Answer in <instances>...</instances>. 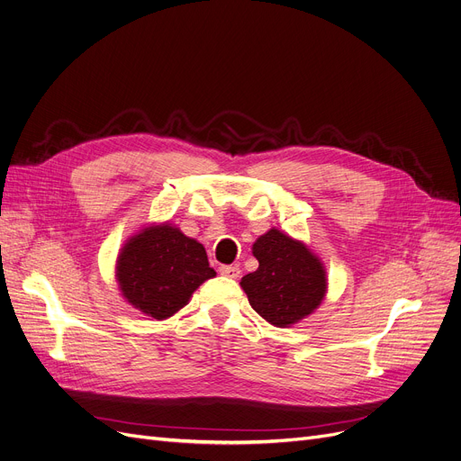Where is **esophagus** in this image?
I'll return each instance as SVG.
<instances>
[{
	"instance_id": "34e87169",
	"label": "esophagus",
	"mask_w": 461,
	"mask_h": 461,
	"mask_svg": "<svg viewBox=\"0 0 461 461\" xmlns=\"http://www.w3.org/2000/svg\"><path fill=\"white\" fill-rule=\"evenodd\" d=\"M218 271H221L222 276H228V278H239V275H240L237 265H222V267Z\"/></svg>"
}]
</instances>
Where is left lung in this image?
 I'll return each instance as SVG.
<instances>
[{"label": "left lung", "mask_w": 461, "mask_h": 461, "mask_svg": "<svg viewBox=\"0 0 461 461\" xmlns=\"http://www.w3.org/2000/svg\"><path fill=\"white\" fill-rule=\"evenodd\" d=\"M254 273L240 278L250 306L275 327H289L316 310L327 294L321 259L301 240L273 228L256 239Z\"/></svg>", "instance_id": "obj_1"}]
</instances>
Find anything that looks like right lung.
Listing matches in <instances>:
<instances>
[{
	"label": "right lung",
	"mask_w": 461,
	"mask_h": 461,
	"mask_svg": "<svg viewBox=\"0 0 461 461\" xmlns=\"http://www.w3.org/2000/svg\"><path fill=\"white\" fill-rule=\"evenodd\" d=\"M212 276L216 273L209 267L203 245L169 222L132 235L115 265L121 295L155 320L172 318Z\"/></svg>",
	"instance_id": "add662e5"
}]
</instances>
